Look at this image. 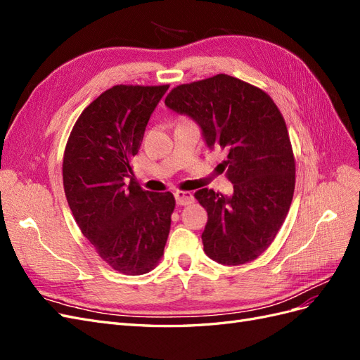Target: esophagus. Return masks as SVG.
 Listing matches in <instances>:
<instances>
[{
    "label": "esophagus",
    "mask_w": 360,
    "mask_h": 360,
    "mask_svg": "<svg viewBox=\"0 0 360 360\" xmlns=\"http://www.w3.org/2000/svg\"><path fill=\"white\" fill-rule=\"evenodd\" d=\"M176 201L179 205H188L193 202V195L191 192H184V191H177L176 192Z\"/></svg>",
    "instance_id": "1"
}]
</instances>
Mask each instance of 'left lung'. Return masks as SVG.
<instances>
[{
  "label": "left lung",
  "instance_id": "obj_1",
  "mask_svg": "<svg viewBox=\"0 0 360 360\" xmlns=\"http://www.w3.org/2000/svg\"><path fill=\"white\" fill-rule=\"evenodd\" d=\"M165 105L195 120L210 148L226 151L221 165L234 193L195 192L209 216L204 252L225 266L258 258L284 224L296 184V162L278 106L258 86L225 73L177 85Z\"/></svg>",
  "mask_w": 360,
  "mask_h": 360
}]
</instances>
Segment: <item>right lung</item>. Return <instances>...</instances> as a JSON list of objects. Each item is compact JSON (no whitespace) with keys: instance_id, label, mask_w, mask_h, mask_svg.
<instances>
[{"instance_id":"obj_1","label":"right lung","mask_w":360,"mask_h":360,"mask_svg":"<svg viewBox=\"0 0 360 360\" xmlns=\"http://www.w3.org/2000/svg\"><path fill=\"white\" fill-rule=\"evenodd\" d=\"M169 85H114L76 120L63 158L72 214L96 252L124 275H144L163 255L176 200L144 191L132 158Z\"/></svg>"}]
</instances>
